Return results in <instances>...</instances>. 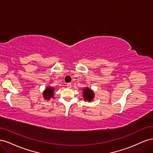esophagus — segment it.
Segmentation results:
<instances>
[{
	"label": "esophagus",
	"mask_w": 153,
	"mask_h": 153,
	"mask_svg": "<svg viewBox=\"0 0 153 153\" xmlns=\"http://www.w3.org/2000/svg\"><path fill=\"white\" fill-rule=\"evenodd\" d=\"M66 86H67L68 88H71V83H68V84H66Z\"/></svg>",
	"instance_id": "esophagus-1"
}]
</instances>
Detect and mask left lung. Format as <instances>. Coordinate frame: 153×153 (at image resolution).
Listing matches in <instances>:
<instances>
[{
	"mask_svg": "<svg viewBox=\"0 0 153 153\" xmlns=\"http://www.w3.org/2000/svg\"><path fill=\"white\" fill-rule=\"evenodd\" d=\"M83 97H84L85 101H89V102H90V101L93 100L94 93L91 89H89L88 87H85L83 90Z\"/></svg>",
	"mask_w": 153,
	"mask_h": 153,
	"instance_id": "left-lung-1",
	"label": "left lung"
}]
</instances>
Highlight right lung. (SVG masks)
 <instances>
[{
  "label": "right lung",
  "instance_id": "1",
  "mask_svg": "<svg viewBox=\"0 0 153 153\" xmlns=\"http://www.w3.org/2000/svg\"><path fill=\"white\" fill-rule=\"evenodd\" d=\"M54 89L52 87H48L43 92V97L45 100H49L53 97Z\"/></svg>",
  "mask_w": 153,
  "mask_h": 153
}]
</instances>
